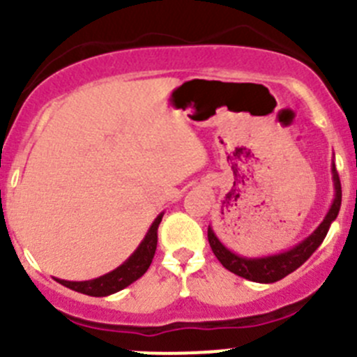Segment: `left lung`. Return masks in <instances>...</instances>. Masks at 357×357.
Listing matches in <instances>:
<instances>
[{
	"label": "left lung",
	"instance_id": "1",
	"mask_svg": "<svg viewBox=\"0 0 357 357\" xmlns=\"http://www.w3.org/2000/svg\"><path fill=\"white\" fill-rule=\"evenodd\" d=\"M331 178H333V202L329 206L328 213L324 215L322 222L315 227L314 231L307 236V238L301 240L300 243H296L291 249L282 250V252L277 254H268V256H242V254H236L233 250L227 249L222 242L219 240V236L215 235L213 227L208 226V243L212 247L213 254H215L217 259L220 261L226 270L233 271L238 277L247 278V280H252V282L259 284H271L277 282L280 278H284L286 275L293 273L296 268H300L312 254L317 250V247L321 245L322 240L326 238L329 231V226L333 224V220L337 219L338 212H340L342 205V185L340 178H338V173L335 169V162L331 165Z\"/></svg>",
	"mask_w": 357,
	"mask_h": 357
}]
</instances>
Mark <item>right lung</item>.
<instances>
[{
    "label": "right lung",
    "instance_id": "obj_1",
    "mask_svg": "<svg viewBox=\"0 0 357 357\" xmlns=\"http://www.w3.org/2000/svg\"><path fill=\"white\" fill-rule=\"evenodd\" d=\"M165 212L159 213L154 219V222L151 224L149 231L145 233L144 240L140 242V245L135 249V252L131 254L121 266H117L115 270L108 271V273L101 275L98 278H91V280H80V282H75V280H63V278H56V282H59L61 286L68 287L71 291H77V293L87 294V296H110V294L119 293L124 287H128L130 284H133L135 280L142 277L145 271L149 270L152 263V257L155 254V247H158V227L161 222Z\"/></svg>",
    "mask_w": 357,
    "mask_h": 357
}]
</instances>
